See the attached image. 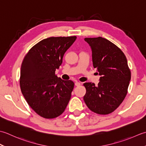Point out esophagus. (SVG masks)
<instances>
[{
  "label": "esophagus",
  "instance_id": "34e87169",
  "mask_svg": "<svg viewBox=\"0 0 146 146\" xmlns=\"http://www.w3.org/2000/svg\"><path fill=\"white\" fill-rule=\"evenodd\" d=\"M80 85H81V82H78V81H76V82H75V86H80Z\"/></svg>",
  "mask_w": 146,
  "mask_h": 146
}]
</instances>
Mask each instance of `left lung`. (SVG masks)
Returning <instances> with one entry per match:
<instances>
[{
  "label": "left lung",
  "instance_id": "1",
  "mask_svg": "<svg viewBox=\"0 0 146 146\" xmlns=\"http://www.w3.org/2000/svg\"><path fill=\"white\" fill-rule=\"evenodd\" d=\"M92 50L94 68L101 76L98 86L86 82L84 102L90 110L100 115L114 111L125 98L131 72L123 52L102 37L86 38Z\"/></svg>",
  "mask_w": 146,
  "mask_h": 146
}]
</instances>
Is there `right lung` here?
<instances>
[{
    "label": "right lung",
    "mask_w": 146,
    "mask_h": 146,
    "mask_svg": "<svg viewBox=\"0 0 146 146\" xmlns=\"http://www.w3.org/2000/svg\"><path fill=\"white\" fill-rule=\"evenodd\" d=\"M77 37H50L29 50L21 67L20 88L29 106L44 118L60 116L66 108L74 89L73 81L55 75L65 52Z\"/></svg>",
    "instance_id": "1"
}]
</instances>
